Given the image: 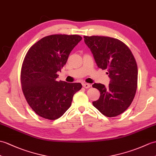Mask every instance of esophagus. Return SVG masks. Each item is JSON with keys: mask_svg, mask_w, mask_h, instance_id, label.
I'll return each mask as SVG.
<instances>
[{"mask_svg": "<svg viewBox=\"0 0 156 156\" xmlns=\"http://www.w3.org/2000/svg\"><path fill=\"white\" fill-rule=\"evenodd\" d=\"M82 86L85 88H90V86H91V84H87V83H84V84H82Z\"/></svg>", "mask_w": 156, "mask_h": 156, "instance_id": "34e87169", "label": "esophagus"}]
</instances>
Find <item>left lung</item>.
Segmentation results:
<instances>
[{
    "instance_id": "left-lung-1",
    "label": "left lung",
    "mask_w": 156,
    "mask_h": 156,
    "mask_svg": "<svg viewBox=\"0 0 156 156\" xmlns=\"http://www.w3.org/2000/svg\"><path fill=\"white\" fill-rule=\"evenodd\" d=\"M86 44L91 50L97 66L107 70L109 86L94 84L100 92L93 106L107 117L122 114L132 104L137 86V66L128 46L118 39L102 36H84Z\"/></svg>"
}]
</instances>
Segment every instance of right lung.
I'll return each mask as SVG.
<instances>
[{
    "label": "right lung",
    "mask_w": 156,
    "mask_h": 156,
    "mask_svg": "<svg viewBox=\"0 0 156 156\" xmlns=\"http://www.w3.org/2000/svg\"><path fill=\"white\" fill-rule=\"evenodd\" d=\"M82 38L77 34H52L32 45L23 60L20 72L22 90L27 103L44 119L60 118L71 106L80 83L57 81L58 71L66 64Z\"/></svg>",
    "instance_id": "right-lung-1"
}]
</instances>
